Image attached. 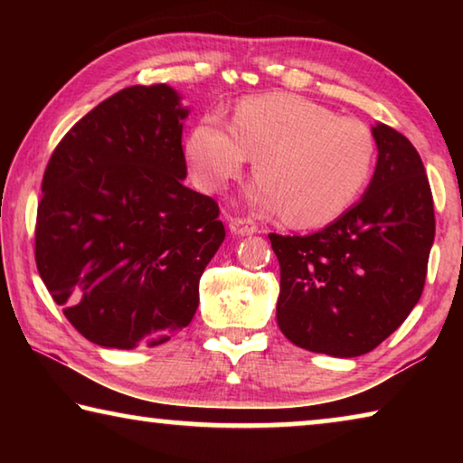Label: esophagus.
Instances as JSON below:
<instances>
[{"mask_svg":"<svg viewBox=\"0 0 463 463\" xmlns=\"http://www.w3.org/2000/svg\"><path fill=\"white\" fill-rule=\"evenodd\" d=\"M229 229L232 234H237V237H247V234L257 232V224L253 221H249V218H232Z\"/></svg>","mask_w":463,"mask_h":463,"instance_id":"1","label":"esophagus"}]
</instances>
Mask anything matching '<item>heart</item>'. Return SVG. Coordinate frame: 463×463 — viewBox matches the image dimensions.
I'll list each match as a JSON object with an SVG mask.
<instances>
[{"instance_id":"heart-1","label":"heart","mask_w":463,"mask_h":463,"mask_svg":"<svg viewBox=\"0 0 463 463\" xmlns=\"http://www.w3.org/2000/svg\"><path fill=\"white\" fill-rule=\"evenodd\" d=\"M375 143L355 118L292 93L247 98L234 108L231 132L208 114L185 138V159L200 187L224 190L255 156L260 177L247 200L257 213L281 214L294 226L339 218L370 182Z\"/></svg>"}]
</instances>
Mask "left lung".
Masks as SVG:
<instances>
[{
    "label": "left lung",
    "instance_id": "left-lung-1",
    "mask_svg": "<svg viewBox=\"0 0 463 463\" xmlns=\"http://www.w3.org/2000/svg\"><path fill=\"white\" fill-rule=\"evenodd\" d=\"M378 161L362 200L307 237L271 232L279 261L278 325L298 347L357 357L417 307L435 239L433 195L417 148L372 127Z\"/></svg>",
    "mask_w": 463,
    "mask_h": 463
}]
</instances>
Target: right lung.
Wrapping results in <instances>:
<instances>
[{"mask_svg": "<svg viewBox=\"0 0 463 463\" xmlns=\"http://www.w3.org/2000/svg\"><path fill=\"white\" fill-rule=\"evenodd\" d=\"M187 114L167 83L132 85L85 114L46 165L36 268L99 347H155L190 325L224 241L218 203L184 185Z\"/></svg>", "mask_w": 463, "mask_h": 463, "instance_id": "add662e5", "label": "right lung"}]
</instances>
